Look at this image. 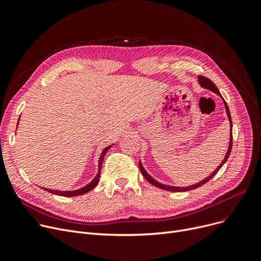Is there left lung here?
Here are the masks:
<instances>
[{"mask_svg": "<svg viewBox=\"0 0 261 261\" xmlns=\"http://www.w3.org/2000/svg\"><path fill=\"white\" fill-rule=\"evenodd\" d=\"M198 81H199V84H200V86H201L202 88H204V89H208L210 91H212V92L216 93L217 95H219V96H220V97L222 98V96H221L220 92H219V90H218V89H217V87L214 85V82H213L212 80H210V79H208V78H206V77L199 76ZM222 99H223V98H222ZM223 101H224V106H225V110H226V114H227L228 120H229V122H230V133H229V144H228V149H227L226 154H225V156H224V160L221 162L220 165H219V166L216 168V170H215V171H213V173H212L210 176L205 177L204 180L200 181L199 183H196V184H194V185L187 186V187H176V186H170V185L162 184V183L158 182L156 180H154L153 177H152L151 175H150V174L145 170V168L143 167L142 163H141V161H140V164H139L140 170H141L142 174L144 175L145 179H146L150 184H152V185H154V186H156V187H159V188H162V189H164V190H168V191H188V190H193V189H196V188H198V187H200V186L204 185L205 183H207V182L212 179V177H213V176H214V175L219 171V169H220V168L224 165V163L227 161V159H228V156H229V154H230V151H231V146H232V123H231V117H230V113H229L228 107H227V105H226V102H225V100H224V99H223Z\"/></svg>", "mask_w": 261, "mask_h": 261, "instance_id": "8db88e82", "label": "left lung"}]
</instances>
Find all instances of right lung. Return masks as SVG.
<instances>
[{"instance_id":"right-lung-1","label":"right lung","mask_w":261,"mask_h":261,"mask_svg":"<svg viewBox=\"0 0 261 261\" xmlns=\"http://www.w3.org/2000/svg\"><path fill=\"white\" fill-rule=\"evenodd\" d=\"M20 119V118H19ZM19 123V121H18ZM18 127V126H17ZM112 147V145H110L108 147H106L102 152L100 154V158H99V162H98V173L96 174V176L93 179L92 182H90L88 185H86L85 187L82 188H79V189H76V190H68V191H61V190H55V189H47V188H44L42 187L44 190L48 191V193L50 194H54V195H58V196H63V197H75V196H80V195H85L87 193H89L90 190H92L96 185L98 184L99 182V177H100V171H101V166H102V162H103V158L106 155V153L108 152V150Z\"/></svg>"}]
</instances>
